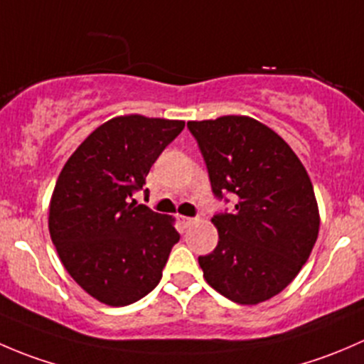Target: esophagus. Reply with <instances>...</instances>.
<instances>
[{
	"instance_id": "1",
	"label": "esophagus",
	"mask_w": 364,
	"mask_h": 364,
	"mask_svg": "<svg viewBox=\"0 0 364 364\" xmlns=\"http://www.w3.org/2000/svg\"><path fill=\"white\" fill-rule=\"evenodd\" d=\"M178 220H179V223H181V225L185 227V229H186V227L192 225L193 222H196V218H190V216H179Z\"/></svg>"
}]
</instances>
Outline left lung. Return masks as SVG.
<instances>
[{
    "mask_svg": "<svg viewBox=\"0 0 364 364\" xmlns=\"http://www.w3.org/2000/svg\"><path fill=\"white\" fill-rule=\"evenodd\" d=\"M216 199L232 193V211L215 213L218 245L199 257L215 291L257 304L284 291L318 236L314 186L291 146L248 116L188 121Z\"/></svg>",
    "mask_w": 364,
    "mask_h": 364,
    "instance_id": "1",
    "label": "left lung"
}]
</instances>
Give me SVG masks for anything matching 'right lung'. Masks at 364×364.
<instances>
[{
    "label": "right lung",
    "mask_w": 364,
    "mask_h": 364,
    "mask_svg": "<svg viewBox=\"0 0 364 364\" xmlns=\"http://www.w3.org/2000/svg\"><path fill=\"white\" fill-rule=\"evenodd\" d=\"M183 128L185 121L114 117L87 135L58 178L50 240L70 277L100 303L127 306L159 285L179 232L134 193Z\"/></svg>",
    "instance_id": "right-lung-1"
}]
</instances>
